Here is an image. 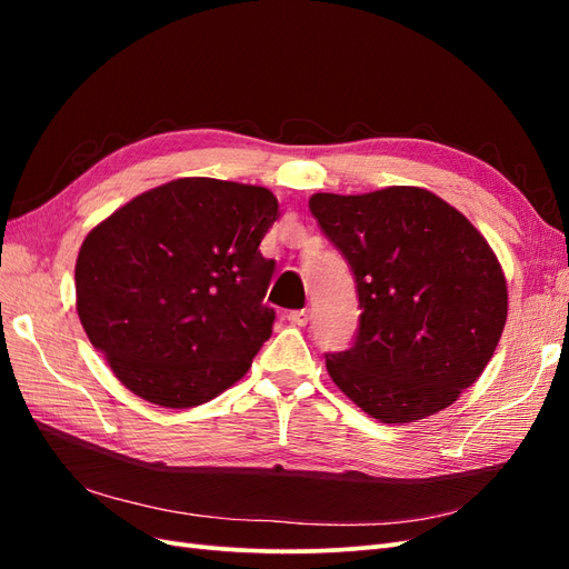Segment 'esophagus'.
<instances>
[{"instance_id": "1", "label": "esophagus", "mask_w": 569, "mask_h": 569, "mask_svg": "<svg viewBox=\"0 0 569 569\" xmlns=\"http://www.w3.org/2000/svg\"><path fill=\"white\" fill-rule=\"evenodd\" d=\"M287 318L291 325L303 327V325H308V320H311V311H308V308H299V311H291Z\"/></svg>"}]
</instances>
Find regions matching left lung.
<instances>
[{
	"mask_svg": "<svg viewBox=\"0 0 569 569\" xmlns=\"http://www.w3.org/2000/svg\"><path fill=\"white\" fill-rule=\"evenodd\" d=\"M363 308L353 347L327 353L332 382L370 418L416 422L477 382L508 318L501 263L472 222L422 187L313 194Z\"/></svg>",
	"mask_w": 569,
	"mask_h": 569,
	"instance_id": "1",
	"label": "left lung"
}]
</instances>
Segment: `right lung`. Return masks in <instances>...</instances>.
Instances as JSON below:
<instances>
[{
    "label": "right lung",
    "instance_id": "1",
    "mask_svg": "<svg viewBox=\"0 0 569 569\" xmlns=\"http://www.w3.org/2000/svg\"><path fill=\"white\" fill-rule=\"evenodd\" d=\"M266 187L180 178L101 220L78 253L76 308L92 347L140 399L194 408L232 387L272 335Z\"/></svg>",
    "mask_w": 569,
    "mask_h": 569
}]
</instances>
